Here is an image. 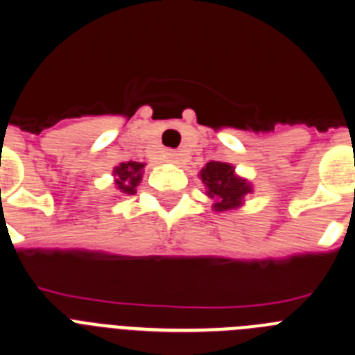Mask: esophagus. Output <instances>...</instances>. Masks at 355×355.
Here are the masks:
<instances>
[{
    "instance_id": "1",
    "label": "esophagus",
    "mask_w": 355,
    "mask_h": 355,
    "mask_svg": "<svg viewBox=\"0 0 355 355\" xmlns=\"http://www.w3.org/2000/svg\"><path fill=\"white\" fill-rule=\"evenodd\" d=\"M168 157H170L171 162H178V157H180V154H177V152H170V154H168Z\"/></svg>"
}]
</instances>
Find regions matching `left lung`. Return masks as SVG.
<instances>
[{
  "instance_id": "obj_1",
  "label": "left lung",
  "mask_w": 355,
  "mask_h": 355,
  "mask_svg": "<svg viewBox=\"0 0 355 355\" xmlns=\"http://www.w3.org/2000/svg\"><path fill=\"white\" fill-rule=\"evenodd\" d=\"M201 182L207 187V196L212 198L216 212L235 210L244 203V196L253 191L245 178L235 175V168L228 162L210 161L200 171Z\"/></svg>"
}]
</instances>
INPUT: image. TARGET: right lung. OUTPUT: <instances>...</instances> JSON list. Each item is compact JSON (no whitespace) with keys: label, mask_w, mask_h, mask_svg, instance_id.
Returning <instances> with one entry per match:
<instances>
[{"label":"right lung","mask_w":355,"mask_h":355,"mask_svg":"<svg viewBox=\"0 0 355 355\" xmlns=\"http://www.w3.org/2000/svg\"><path fill=\"white\" fill-rule=\"evenodd\" d=\"M143 168H145L143 162L134 161L122 162L120 166H116L113 170L116 189L122 194H129V196L136 193V187H138L143 178Z\"/></svg>","instance_id":"1"}]
</instances>
